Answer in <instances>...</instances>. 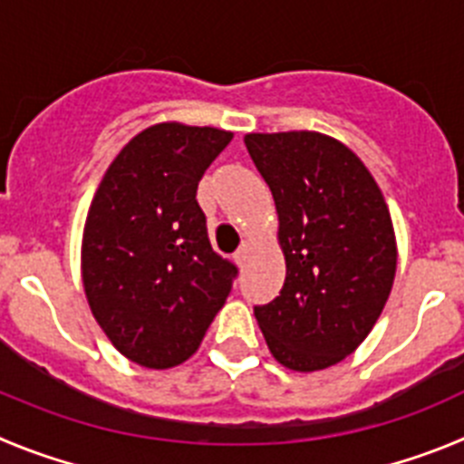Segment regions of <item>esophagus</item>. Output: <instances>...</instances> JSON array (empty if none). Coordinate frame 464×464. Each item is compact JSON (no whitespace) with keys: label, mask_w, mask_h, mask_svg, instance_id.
Returning a JSON list of instances; mask_svg holds the SVG:
<instances>
[{"label":"esophagus","mask_w":464,"mask_h":464,"mask_svg":"<svg viewBox=\"0 0 464 464\" xmlns=\"http://www.w3.org/2000/svg\"><path fill=\"white\" fill-rule=\"evenodd\" d=\"M247 252H249V245H247V242H242L240 247H237V252L233 254V258H236L237 266H242V263H245V258H247Z\"/></svg>","instance_id":"34e87169"}]
</instances>
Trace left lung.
<instances>
[{
    "label": "left lung",
    "mask_w": 464,
    "mask_h": 464,
    "mask_svg": "<svg viewBox=\"0 0 464 464\" xmlns=\"http://www.w3.org/2000/svg\"><path fill=\"white\" fill-rule=\"evenodd\" d=\"M254 166L273 191L286 279L256 304L275 361L298 372L335 365L372 331L393 286L398 249L370 170L316 131L247 133Z\"/></svg>",
    "instance_id": "1"
}]
</instances>
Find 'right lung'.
Returning a JSON list of instances; mask_svg holds the SVG:
<instances>
[{"label":"right lung","instance_id":"1","mask_svg":"<svg viewBox=\"0 0 464 464\" xmlns=\"http://www.w3.org/2000/svg\"><path fill=\"white\" fill-rule=\"evenodd\" d=\"M215 127L161 122L112 160L87 212L82 286L122 356L152 370L198 349L237 268L212 249L196 189L231 143Z\"/></svg>","mask_w":464,"mask_h":464}]
</instances>
